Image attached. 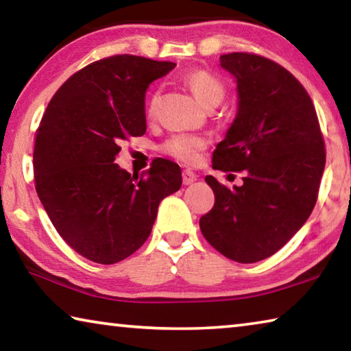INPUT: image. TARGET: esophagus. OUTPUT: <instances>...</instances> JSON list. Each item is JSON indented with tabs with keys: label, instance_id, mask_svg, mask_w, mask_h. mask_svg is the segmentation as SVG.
I'll use <instances>...</instances> for the list:
<instances>
[{
	"label": "esophagus",
	"instance_id": "obj_1",
	"mask_svg": "<svg viewBox=\"0 0 351 351\" xmlns=\"http://www.w3.org/2000/svg\"><path fill=\"white\" fill-rule=\"evenodd\" d=\"M195 181H197V175H195L192 170H184L182 171V184H184V186H190V184H193Z\"/></svg>",
	"mask_w": 351,
	"mask_h": 351
}]
</instances>
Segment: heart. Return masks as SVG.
Wrapping results in <instances>:
<instances>
[{"label": "heart", "instance_id": "1", "mask_svg": "<svg viewBox=\"0 0 351 351\" xmlns=\"http://www.w3.org/2000/svg\"><path fill=\"white\" fill-rule=\"evenodd\" d=\"M186 82L199 102L204 106H209V108L218 105L224 97V83L215 74H212L210 71L195 69L187 74ZM158 102L159 93L154 91L150 94L147 102V114L150 117L156 111ZM206 145L207 139L204 136L192 133H175L164 142L162 152L181 162L195 164L201 158V152L204 150Z\"/></svg>", "mask_w": 351, "mask_h": 351}]
</instances>
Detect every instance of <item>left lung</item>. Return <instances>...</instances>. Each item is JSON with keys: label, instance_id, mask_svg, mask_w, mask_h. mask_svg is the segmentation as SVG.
<instances>
[{"label": "left lung", "instance_id": "obj_1", "mask_svg": "<svg viewBox=\"0 0 351 351\" xmlns=\"http://www.w3.org/2000/svg\"><path fill=\"white\" fill-rule=\"evenodd\" d=\"M239 86V112L212 156L213 169L245 171L243 186L206 182L215 204L199 218L204 239L239 263L271 257L293 239L317 201L325 141L304 85L254 52L219 57Z\"/></svg>", "mask_w": 351, "mask_h": 351}]
</instances>
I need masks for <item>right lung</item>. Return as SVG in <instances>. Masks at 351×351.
Segmentation results:
<instances>
[{"mask_svg": "<svg viewBox=\"0 0 351 351\" xmlns=\"http://www.w3.org/2000/svg\"><path fill=\"white\" fill-rule=\"evenodd\" d=\"M171 62L119 54L74 73L35 132V190L57 232L82 257L122 261L144 245L161 201L180 190V165L156 158L147 173L116 162L121 144L147 130L145 93Z\"/></svg>", "mask_w": 351, "mask_h": 351, "instance_id": "right-lung-1", "label": "right lung"}]
</instances>
